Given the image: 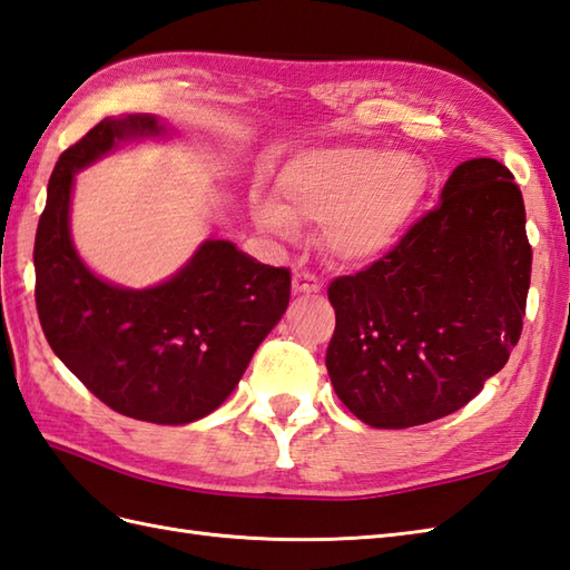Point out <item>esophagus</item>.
<instances>
[{
  "label": "esophagus",
  "instance_id": "1",
  "mask_svg": "<svg viewBox=\"0 0 570 570\" xmlns=\"http://www.w3.org/2000/svg\"><path fill=\"white\" fill-rule=\"evenodd\" d=\"M291 286H294L296 294H315V291H321V279L311 272H294V284Z\"/></svg>",
  "mask_w": 570,
  "mask_h": 570
}]
</instances>
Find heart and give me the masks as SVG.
Returning <instances> with one entry per match:
<instances>
[{
	"label": "heart",
	"mask_w": 570,
	"mask_h": 570,
	"mask_svg": "<svg viewBox=\"0 0 570 570\" xmlns=\"http://www.w3.org/2000/svg\"><path fill=\"white\" fill-rule=\"evenodd\" d=\"M428 167L415 155L376 145H335L294 157L279 175L282 204H264V228L291 233L323 223L325 247L342 262L374 259L401 240L428 191Z\"/></svg>",
	"instance_id": "heart-1"
}]
</instances>
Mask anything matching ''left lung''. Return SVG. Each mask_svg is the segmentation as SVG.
Listing matches in <instances>:
<instances>
[{
    "mask_svg": "<svg viewBox=\"0 0 570 570\" xmlns=\"http://www.w3.org/2000/svg\"><path fill=\"white\" fill-rule=\"evenodd\" d=\"M512 171L459 165L442 202L386 255L327 286L335 333L325 366L337 399L381 430L464 407L522 333L532 245Z\"/></svg>",
    "mask_w": 570,
    "mask_h": 570,
    "instance_id": "left-lung-1",
    "label": "left lung"
}]
</instances>
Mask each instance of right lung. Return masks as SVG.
Masks as SVG:
<instances>
[{
	"label": "right lung",
	"instance_id": "right-lung-1",
	"mask_svg": "<svg viewBox=\"0 0 570 570\" xmlns=\"http://www.w3.org/2000/svg\"><path fill=\"white\" fill-rule=\"evenodd\" d=\"M163 134L150 114L104 118L60 155L36 230V308L52 352L101 403L134 420L184 425L233 393L282 321L291 272L228 240H206L169 282L142 291L85 267L70 237L75 171L118 140Z\"/></svg>",
	"mask_w": 570,
	"mask_h": 570
}]
</instances>
